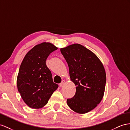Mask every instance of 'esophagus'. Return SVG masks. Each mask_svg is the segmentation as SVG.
<instances>
[{"instance_id": "obj_1", "label": "esophagus", "mask_w": 130, "mask_h": 130, "mask_svg": "<svg viewBox=\"0 0 130 130\" xmlns=\"http://www.w3.org/2000/svg\"><path fill=\"white\" fill-rule=\"evenodd\" d=\"M65 82V80H62V82L60 83V84H59V86H60V87H62V86L64 85Z\"/></svg>"}]
</instances>
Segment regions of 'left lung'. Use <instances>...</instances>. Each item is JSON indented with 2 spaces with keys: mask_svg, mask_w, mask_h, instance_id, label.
<instances>
[{
  "mask_svg": "<svg viewBox=\"0 0 130 130\" xmlns=\"http://www.w3.org/2000/svg\"><path fill=\"white\" fill-rule=\"evenodd\" d=\"M60 51L68 64L71 81L76 86V93L67 99V104L75 112L85 114L94 109L104 96V66L94 53L79 44L70 45Z\"/></svg>",
  "mask_w": 130,
  "mask_h": 130,
  "instance_id": "1",
  "label": "left lung"
}]
</instances>
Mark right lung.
Returning <instances> with one entry per match:
<instances>
[{
	"label": "right lung",
	"mask_w": 130,
	"mask_h": 130,
	"mask_svg": "<svg viewBox=\"0 0 130 130\" xmlns=\"http://www.w3.org/2000/svg\"><path fill=\"white\" fill-rule=\"evenodd\" d=\"M57 49L51 43L43 42L32 48L23 59L17 86L23 101L29 108L43 107L58 87L53 82L51 71L45 64L49 55Z\"/></svg>",
	"instance_id": "right-lung-1"
}]
</instances>
